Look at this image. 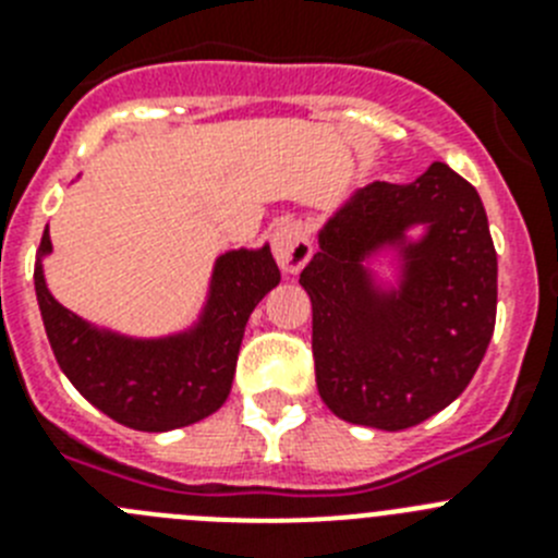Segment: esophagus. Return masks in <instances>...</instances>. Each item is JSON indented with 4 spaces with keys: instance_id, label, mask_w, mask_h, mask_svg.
<instances>
[{
    "instance_id": "1",
    "label": "esophagus",
    "mask_w": 558,
    "mask_h": 558,
    "mask_svg": "<svg viewBox=\"0 0 558 558\" xmlns=\"http://www.w3.org/2000/svg\"><path fill=\"white\" fill-rule=\"evenodd\" d=\"M270 245H274L276 263L282 265V270H288V274L302 270L304 265L310 263V256H313L310 234L299 220H282V223H276Z\"/></svg>"
}]
</instances>
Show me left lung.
<instances>
[{"instance_id": "1", "label": "left lung", "mask_w": 558, "mask_h": 558, "mask_svg": "<svg viewBox=\"0 0 558 558\" xmlns=\"http://www.w3.org/2000/svg\"><path fill=\"white\" fill-rule=\"evenodd\" d=\"M425 225L413 244L404 231ZM302 270L313 302L318 393L352 425L405 430L445 411L481 366L497 315V254L475 186L433 161L411 184L374 181L318 231ZM397 247L383 291L363 262Z\"/></svg>"}]
</instances>
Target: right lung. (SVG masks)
I'll use <instances>...</instances> for the list:
<instances>
[{
  "label": "right lung",
  "mask_w": 558,
  "mask_h": 558,
  "mask_svg": "<svg viewBox=\"0 0 558 558\" xmlns=\"http://www.w3.org/2000/svg\"><path fill=\"white\" fill-rule=\"evenodd\" d=\"M49 251L44 229L33 279L58 366L106 416L145 433L195 425L223 405L248 315L282 279L268 245L229 251L215 263L201 322L170 338L140 340L92 327L58 304L44 282Z\"/></svg>",
  "instance_id": "1"
}]
</instances>
